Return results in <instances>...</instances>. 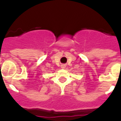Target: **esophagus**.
<instances>
[{
	"instance_id": "esophagus-1",
	"label": "esophagus",
	"mask_w": 121,
	"mask_h": 121,
	"mask_svg": "<svg viewBox=\"0 0 121 121\" xmlns=\"http://www.w3.org/2000/svg\"><path fill=\"white\" fill-rule=\"evenodd\" d=\"M66 67L65 65V64H62V65H61V68H65Z\"/></svg>"
}]
</instances>
